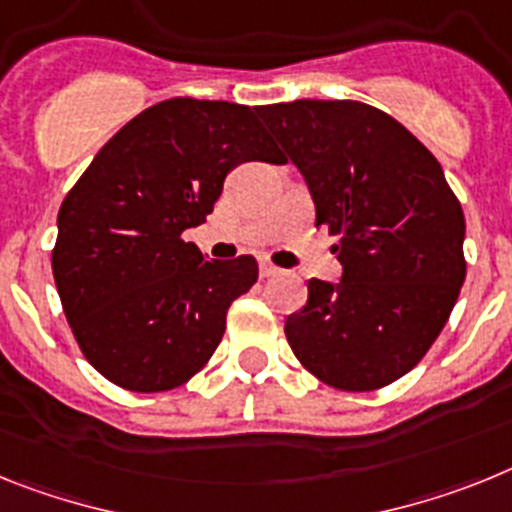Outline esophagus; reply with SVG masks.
<instances>
[{
    "mask_svg": "<svg viewBox=\"0 0 512 512\" xmlns=\"http://www.w3.org/2000/svg\"><path fill=\"white\" fill-rule=\"evenodd\" d=\"M278 273H281V268H275L270 262H260V278H273Z\"/></svg>",
    "mask_w": 512,
    "mask_h": 512,
    "instance_id": "34e87169",
    "label": "esophagus"
}]
</instances>
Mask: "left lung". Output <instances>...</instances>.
<instances>
[{
  "instance_id": "obj_1",
  "label": "left lung",
  "mask_w": 512,
  "mask_h": 512,
  "mask_svg": "<svg viewBox=\"0 0 512 512\" xmlns=\"http://www.w3.org/2000/svg\"><path fill=\"white\" fill-rule=\"evenodd\" d=\"M260 115L304 175L342 265L340 283L311 278L306 306L286 319L293 355L340 391L402 379L466 278L464 211L441 164L366 102L293 100Z\"/></svg>"
}]
</instances>
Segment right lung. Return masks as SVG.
Listing matches in <instances>:
<instances>
[{"mask_svg": "<svg viewBox=\"0 0 512 512\" xmlns=\"http://www.w3.org/2000/svg\"><path fill=\"white\" fill-rule=\"evenodd\" d=\"M260 108L172 97L128 121L66 193L51 255L79 350L115 386H182L211 361L252 255L206 260L182 231L206 221L242 162H281Z\"/></svg>", "mask_w": 512, "mask_h": 512, "instance_id": "add662e5", "label": "right lung"}]
</instances>
